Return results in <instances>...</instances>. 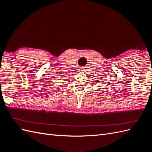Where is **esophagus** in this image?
<instances>
[{
    "label": "esophagus",
    "mask_w": 152,
    "mask_h": 152,
    "mask_svg": "<svg viewBox=\"0 0 152 152\" xmlns=\"http://www.w3.org/2000/svg\"><path fill=\"white\" fill-rule=\"evenodd\" d=\"M80 72H85L86 69L85 68H81V69H80Z\"/></svg>",
    "instance_id": "obj_1"
}]
</instances>
